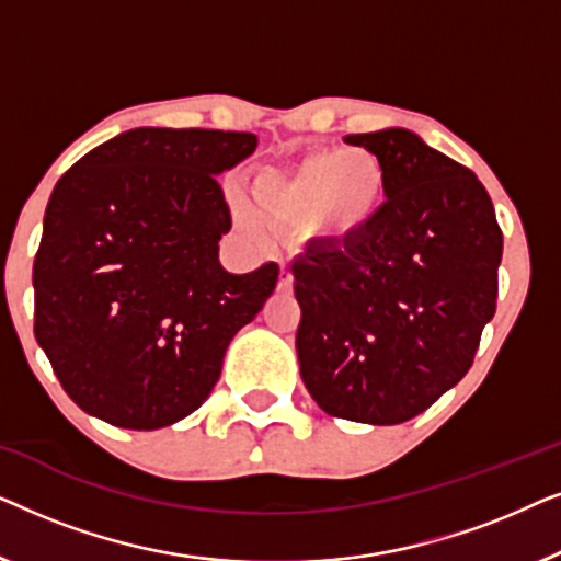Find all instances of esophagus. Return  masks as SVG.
<instances>
[{
	"instance_id": "obj_1",
	"label": "esophagus",
	"mask_w": 561,
	"mask_h": 561,
	"mask_svg": "<svg viewBox=\"0 0 561 561\" xmlns=\"http://www.w3.org/2000/svg\"><path fill=\"white\" fill-rule=\"evenodd\" d=\"M278 288L280 290H290L294 288V275H290V271L286 265H280V278H278Z\"/></svg>"
}]
</instances>
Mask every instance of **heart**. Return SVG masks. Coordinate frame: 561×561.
I'll return each instance as SVG.
<instances>
[{"label": "heart", "mask_w": 561, "mask_h": 561, "mask_svg": "<svg viewBox=\"0 0 561 561\" xmlns=\"http://www.w3.org/2000/svg\"><path fill=\"white\" fill-rule=\"evenodd\" d=\"M386 175L370 156L324 150L306 158L294 173H260L252 183L260 209L271 219L294 221L317 217L327 232L344 234L365 225L382 202ZM237 219L260 232L257 219L237 204Z\"/></svg>", "instance_id": "b5f03b06"}]
</instances>
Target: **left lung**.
Instances as JSON below:
<instances>
[{"label": "left lung", "instance_id": "8db88e82", "mask_svg": "<svg viewBox=\"0 0 561 561\" xmlns=\"http://www.w3.org/2000/svg\"><path fill=\"white\" fill-rule=\"evenodd\" d=\"M344 142L378 158L388 202L294 263L298 365L329 416L393 426L470 370L495 313L503 232L478 175L411 129Z\"/></svg>", "mask_w": 561, "mask_h": 561}]
</instances>
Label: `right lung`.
Masks as SVG:
<instances>
[{"label":"right lung","instance_id":"add662e5","mask_svg":"<svg viewBox=\"0 0 561 561\" xmlns=\"http://www.w3.org/2000/svg\"><path fill=\"white\" fill-rule=\"evenodd\" d=\"M257 148L252 133L127 129L53 188L33 265L35 340L81 411L152 432L217 386L232 336L278 265L219 263L232 217L217 183Z\"/></svg>","mask_w":561,"mask_h":561}]
</instances>
